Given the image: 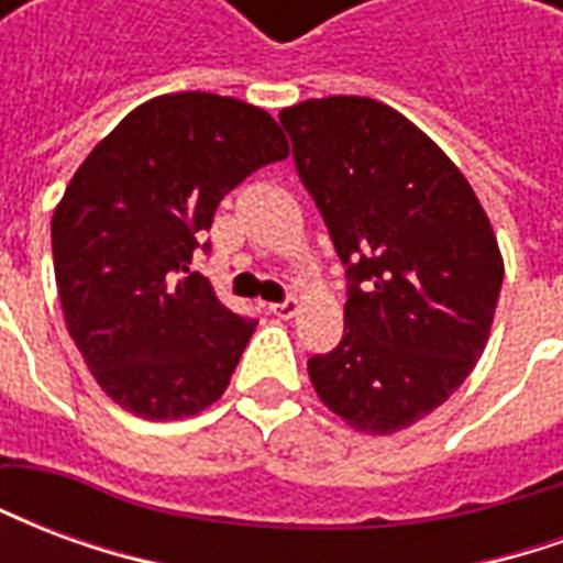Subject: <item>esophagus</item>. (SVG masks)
Wrapping results in <instances>:
<instances>
[{
    "label": "esophagus",
    "mask_w": 563,
    "mask_h": 563,
    "mask_svg": "<svg viewBox=\"0 0 563 563\" xmlns=\"http://www.w3.org/2000/svg\"><path fill=\"white\" fill-rule=\"evenodd\" d=\"M268 310L277 319H292L298 313V301L295 298H286V301H277V305H268Z\"/></svg>",
    "instance_id": "1"
}]
</instances>
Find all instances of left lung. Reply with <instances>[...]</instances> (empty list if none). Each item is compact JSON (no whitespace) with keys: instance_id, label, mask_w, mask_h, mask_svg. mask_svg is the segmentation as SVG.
Instances as JSON below:
<instances>
[{"instance_id":"obj_1","label":"left lung","mask_w":563,"mask_h":563,"mask_svg":"<svg viewBox=\"0 0 563 563\" xmlns=\"http://www.w3.org/2000/svg\"><path fill=\"white\" fill-rule=\"evenodd\" d=\"M280 123L346 268L343 338L307 374L355 431L395 434L483 355L504 283L492 222L446 153L389 104L307 99Z\"/></svg>"}]
</instances>
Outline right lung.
I'll use <instances>...</instances> for the list:
<instances>
[{
    "instance_id": "obj_1",
    "label": "right lung",
    "mask_w": 563,
    "mask_h": 563,
    "mask_svg": "<svg viewBox=\"0 0 563 563\" xmlns=\"http://www.w3.org/2000/svg\"><path fill=\"white\" fill-rule=\"evenodd\" d=\"M289 156L274 117L213 92L141 104L84 159L51 222L59 301L102 391L168 422L220 398L256 319L189 271L220 201Z\"/></svg>"
}]
</instances>
